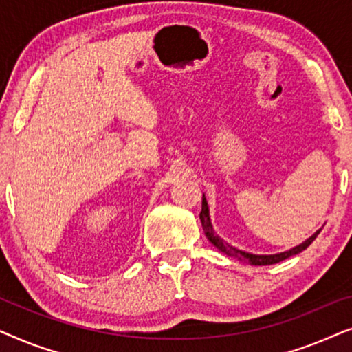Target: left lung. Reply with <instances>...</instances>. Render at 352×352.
I'll list each match as a JSON object with an SVG mask.
<instances>
[{
    "mask_svg": "<svg viewBox=\"0 0 352 352\" xmlns=\"http://www.w3.org/2000/svg\"><path fill=\"white\" fill-rule=\"evenodd\" d=\"M200 221H201V228H204L206 237L211 243L214 245V247H218L221 252H224L226 254H229V256H234L237 259H242V261L248 263V264H253V266H267V264H276V263H280L283 259L293 256V254H298L301 253L302 250H306L309 245L314 242L317 235L320 234L319 229L314 235H311L309 239L306 240V242H302L301 245H298V247L288 250V252H283V253H277V254H252V253H247V252H242V250H237L234 248L232 245L226 243L223 239H219L218 235L214 234L213 230V226H211V221H210V213H208V204H206V199L204 195V199H201V211H200Z\"/></svg>",
    "mask_w": 352,
    "mask_h": 352,
    "instance_id": "8db88e82",
    "label": "left lung"
}]
</instances>
